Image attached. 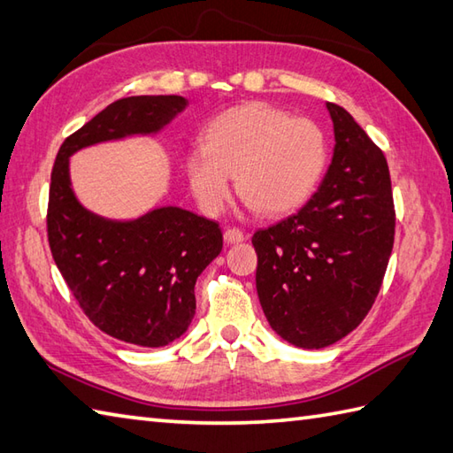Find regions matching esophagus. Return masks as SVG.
I'll return each instance as SVG.
<instances>
[{
    "instance_id": "obj_1",
    "label": "esophagus",
    "mask_w": 453,
    "mask_h": 453,
    "mask_svg": "<svg viewBox=\"0 0 453 453\" xmlns=\"http://www.w3.org/2000/svg\"><path fill=\"white\" fill-rule=\"evenodd\" d=\"M245 239V234L242 232L239 227H227L224 232V242L227 245H234V243H242Z\"/></svg>"
}]
</instances>
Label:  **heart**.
Returning <instances> with one entry per match:
<instances>
[{
	"label": "heart",
	"instance_id": "1",
	"mask_svg": "<svg viewBox=\"0 0 453 453\" xmlns=\"http://www.w3.org/2000/svg\"><path fill=\"white\" fill-rule=\"evenodd\" d=\"M326 161L323 130L265 103L216 114L200 134L185 173L200 208L218 216L232 198V179L263 216H282L311 196Z\"/></svg>",
	"mask_w": 453,
	"mask_h": 453
}]
</instances>
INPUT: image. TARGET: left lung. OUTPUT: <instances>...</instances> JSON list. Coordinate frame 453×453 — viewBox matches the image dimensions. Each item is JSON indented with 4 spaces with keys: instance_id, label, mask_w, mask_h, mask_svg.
<instances>
[{
    "instance_id": "1",
    "label": "left lung",
    "mask_w": 453,
    "mask_h": 453,
    "mask_svg": "<svg viewBox=\"0 0 453 453\" xmlns=\"http://www.w3.org/2000/svg\"><path fill=\"white\" fill-rule=\"evenodd\" d=\"M326 109L334 153L321 187L297 214L253 235L263 311L300 349L329 346L364 321L395 237L386 156L342 107Z\"/></svg>"
}]
</instances>
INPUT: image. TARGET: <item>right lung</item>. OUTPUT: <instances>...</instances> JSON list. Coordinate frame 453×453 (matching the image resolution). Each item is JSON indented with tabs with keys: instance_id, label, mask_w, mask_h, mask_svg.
I'll return each instance as SVG.
<instances>
[{
	"instance_id": "add662e5",
	"label": "right lung",
	"mask_w": 453,
	"mask_h": 453,
	"mask_svg": "<svg viewBox=\"0 0 453 453\" xmlns=\"http://www.w3.org/2000/svg\"><path fill=\"white\" fill-rule=\"evenodd\" d=\"M179 95H140L111 103L58 150L46 232L58 271L89 321L114 339L165 346L195 317V284L221 251L216 221L180 208H157L132 221L85 210L70 187V156L91 143L151 134L185 111Z\"/></svg>"
}]
</instances>
